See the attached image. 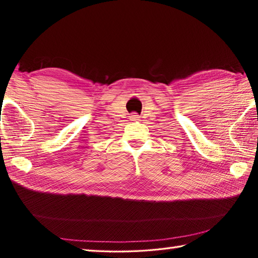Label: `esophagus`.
<instances>
[{"label":"esophagus","instance_id":"34e87169","mask_svg":"<svg viewBox=\"0 0 258 258\" xmlns=\"http://www.w3.org/2000/svg\"><path fill=\"white\" fill-rule=\"evenodd\" d=\"M130 119H131V120H134V121H137V120H139V119H140V116H139L137 113H133L132 115L130 116Z\"/></svg>","mask_w":258,"mask_h":258}]
</instances>
